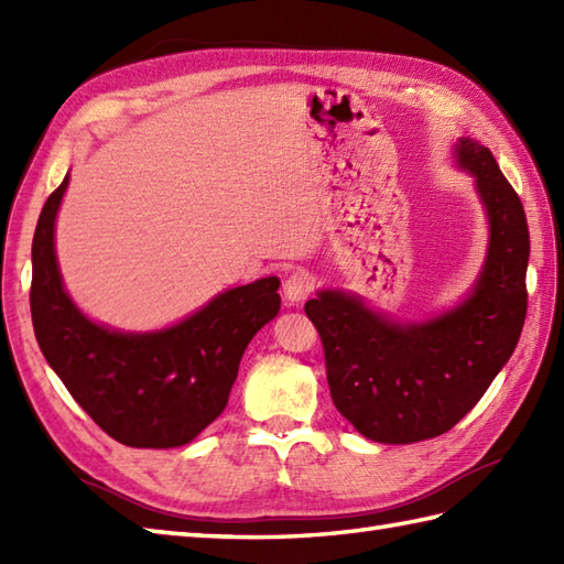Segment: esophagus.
<instances>
[{"label":"esophagus","mask_w":564,"mask_h":564,"mask_svg":"<svg viewBox=\"0 0 564 564\" xmlns=\"http://www.w3.org/2000/svg\"><path fill=\"white\" fill-rule=\"evenodd\" d=\"M315 291V275L305 269H295L283 283V295L291 305L303 303Z\"/></svg>","instance_id":"34e87169"}]
</instances>
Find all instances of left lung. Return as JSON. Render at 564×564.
<instances>
[{
  "label": "left lung",
  "instance_id": "left-lung-1",
  "mask_svg": "<svg viewBox=\"0 0 564 564\" xmlns=\"http://www.w3.org/2000/svg\"><path fill=\"white\" fill-rule=\"evenodd\" d=\"M455 158L475 176L489 218L485 269L458 307L400 325L341 291L305 303L325 349L334 404L378 443L451 431L492 386L523 329L531 239L521 198L477 140L460 138Z\"/></svg>",
  "mask_w": 564,
  "mask_h": 564
}]
</instances>
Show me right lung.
<instances>
[{
  "label": "right lung",
  "instance_id": "obj_1",
  "mask_svg": "<svg viewBox=\"0 0 564 564\" xmlns=\"http://www.w3.org/2000/svg\"><path fill=\"white\" fill-rule=\"evenodd\" d=\"M69 176L41 210L33 235L31 317L45 361L72 398L118 443L174 448L220 416L251 337L281 310L275 275L218 297L178 325L111 332L69 301L55 259V215Z\"/></svg>",
  "mask_w": 564,
  "mask_h": 564
}]
</instances>
